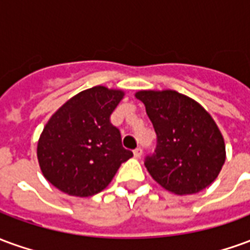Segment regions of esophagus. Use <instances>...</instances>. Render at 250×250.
Wrapping results in <instances>:
<instances>
[{
    "label": "esophagus",
    "instance_id": "obj_1",
    "mask_svg": "<svg viewBox=\"0 0 250 250\" xmlns=\"http://www.w3.org/2000/svg\"><path fill=\"white\" fill-rule=\"evenodd\" d=\"M142 152H143V150H142L141 147H136L135 150H134V157H135V158H141Z\"/></svg>",
    "mask_w": 250,
    "mask_h": 250
}]
</instances>
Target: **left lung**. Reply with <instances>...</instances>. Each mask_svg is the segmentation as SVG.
<instances>
[{"label": "left lung", "mask_w": 250, "mask_h": 250, "mask_svg": "<svg viewBox=\"0 0 250 250\" xmlns=\"http://www.w3.org/2000/svg\"><path fill=\"white\" fill-rule=\"evenodd\" d=\"M157 134V147L145 166L152 179L178 195L213 184L225 163L224 136L206 109L173 91H138Z\"/></svg>", "instance_id": "1"}]
</instances>
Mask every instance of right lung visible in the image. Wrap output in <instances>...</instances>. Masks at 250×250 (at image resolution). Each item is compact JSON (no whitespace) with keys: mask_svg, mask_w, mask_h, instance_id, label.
Masks as SVG:
<instances>
[{"mask_svg":"<svg viewBox=\"0 0 250 250\" xmlns=\"http://www.w3.org/2000/svg\"><path fill=\"white\" fill-rule=\"evenodd\" d=\"M125 96L103 85L82 91L52 115L37 143L42 175L62 193L91 197L132 157L109 116Z\"/></svg>","mask_w":250,"mask_h":250,"instance_id":"obj_1","label":"right lung"}]
</instances>
